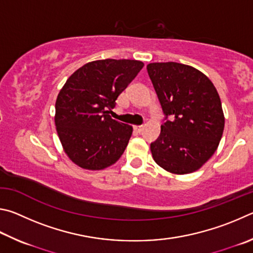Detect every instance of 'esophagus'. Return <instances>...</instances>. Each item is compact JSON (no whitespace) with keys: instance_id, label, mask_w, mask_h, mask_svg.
<instances>
[{"instance_id":"1","label":"esophagus","mask_w":253,"mask_h":253,"mask_svg":"<svg viewBox=\"0 0 253 253\" xmlns=\"http://www.w3.org/2000/svg\"><path fill=\"white\" fill-rule=\"evenodd\" d=\"M143 127H144V126H134V130H135L136 132H139V133H140V132L143 130Z\"/></svg>"}]
</instances>
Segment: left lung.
I'll list each match as a JSON object with an SVG mask.
<instances>
[{
  "label": "left lung",
  "instance_id": "1",
  "mask_svg": "<svg viewBox=\"0 0 253 253\" xmlns=\"http://www.w3.org/2000/svg\"><path fill=\"white\" fill-rule=\"evenodd\" d=\"M147 70L165 113L161 133L150 145L154 161L174 174L197 171L213 156L223 133L218 91L190 65L150 63Z\"/></svg>",
  "mask_w": 253,
  "mask_h": 253
}]
</instances>
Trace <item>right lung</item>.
Instances as JSON below:
<instances>
[{
	"label": "right lung",
	"mask_w": 253,
	"mask_h": 253,
	"mask_svg": "<svg viewBox=\"0 0 253 253\" xmlns=\"http://www.w3.org/2000/svg\"><path fill=\"white\" fill-rule=\"evenodd\" d=\"M143 65L136 60H97L66 80L54 120L62 147L75 165L102 170L121 158L133 129L113 120L109 111Z\"/></svg>",
	"instance_id": "right-lung-1"
}]
</instances>
